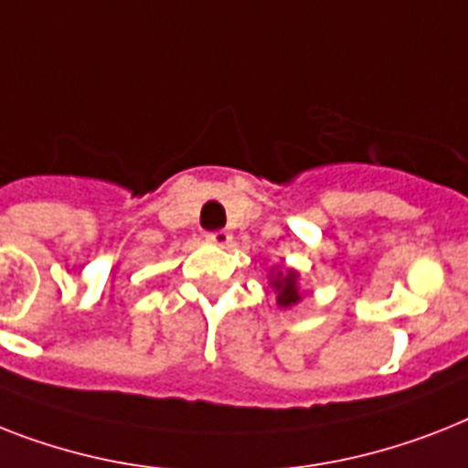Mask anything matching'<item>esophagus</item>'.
<instances>
[{
	"label": "esophagus",
	"mask_w": 468,
	"mask_h": 468,
	"mask_svg": "<svg viewBox=\"0 0 468 468\" xmlns=\"http://www.w3.org/2000/svg\"><path fill=\"white\" fill-rule=\"evenodd\" d=\"M207 240L211 242V245L226 247V245H230V240H233V235L228 233V230H214V233H207Z\"/></svg>",
	"instance_id": "34e87169"
}]
</instances>
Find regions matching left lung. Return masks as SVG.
<instances>
[{
  "mask_svg": "<svg viewBox=\"0 0 468 468\" xmlns=\"http://www.w3.org/2000/svg\"><path fill=\"white\" fill-rule=\"evenodd\" d=\"M269 281H271V288L276 291V303H279V307H291L295 303H300L298 271H293V269H286V271L271 269Z\"/></svg>",
  "mask_w": 468,
  "mask_h": 468,
  "instance_id": "1",
  "label": "left lung"
}]
</instances>
